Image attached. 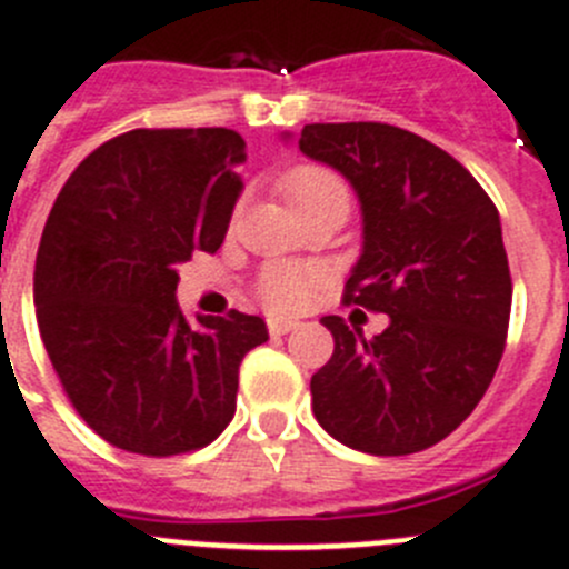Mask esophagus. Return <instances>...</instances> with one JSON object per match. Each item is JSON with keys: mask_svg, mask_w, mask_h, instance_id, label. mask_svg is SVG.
<instances>
[{"mask_svg": "<svg viewBox=\"0 0 569 569\" xmlns=\"http://www.w3.org/2000/svg\"><path fill=\"white\" fill-rule=\"evenodd\" d=\"M296 321H288V319H268V332L270 336H288L290 330H296Z\"/></svg>", "mask_w": 569, "mask_h": 569, "instance_id": "obj_1", "label": "esophagus"}]
</instances>
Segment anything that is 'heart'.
I'll list each match as a JSON object with an SVG mask.
<instances>
[{"label":"heart","instance_id":"b5f03b06","mask_svg":"<svg viewBox=\"0 0 569 569\" xmlns=\"http://www.w3.org/2000/svg\"><path fill=\"white\" fill-rule=\"evenodd\" d=\"M279 194L284 197L293 213L332 200L349 206V189L343 177L316 163L296 166L288 174H281ZM319 281L321 273L310 264L276 262L259 273L257 296L270 312H299L312 299V290L319 288Z\"/></svg>","mask_w":569,"mask_h":569}]
</instances>
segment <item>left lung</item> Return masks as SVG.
Listing matches in <instances>:
<instances>
[{"instance_id": "8db88e82", "label": "left lung", "mask_w": 569, "mask_h": 569, "mask_svg": "<svg viewBox=\"0 0 569 569\" xmlns=\"http://www.w3.org/2000/svg\"><path fill=\"white\" fill-rule=\"evenodd\" d=\"M299 149L361 200L343 305L389 316L372 338L321 319L336 349L310 380L312 415L356 451H423L477 409L502 361L513 281L497 206L440 146L389 123H307Z\"/></svg>"}]
</instances>
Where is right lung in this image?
<instances>
[{
    "label": "right lung",
    "mask_w": 569,
    "mask_h": 569,
    "mask_svg": "<svg viewBox=\"0 0 569 569\" xmlns=\"http://www.w3.org/2000/svg\"><path fill=\"white\" fill-rule=\"evenodd\" d=\"M233 129H132L98 146L47 217L33 293L67 400L109 446L189 455L237 411L239 363L268 341L231 310L191 327L177 264L217 253L242 191Z\"/></svg>",
    "instance_id": "1"
}]
</instances>
